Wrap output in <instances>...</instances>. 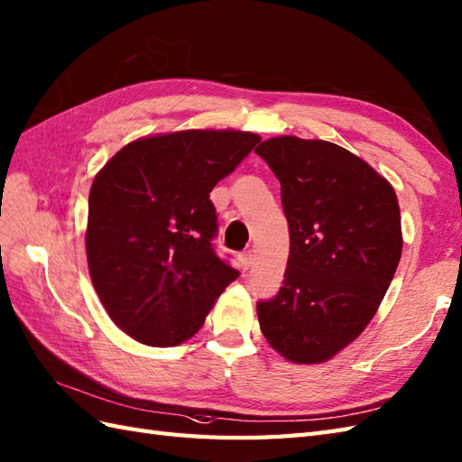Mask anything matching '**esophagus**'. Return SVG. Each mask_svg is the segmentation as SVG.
Returning a JSON list of instances; mask_svg holds the SVG:
<instances>
[{
	"label": "esophagus",
	"mask_w": 462,
	"mask_h": 462,
	"mask_svg": "<svg viewBox=\"0 0 462 462\" xmlns=\"http://www.w3.org/2000/svg\"><path fill=\"white\" fill-rule=\"evenodd\" d=\"M253 261H254V254L251 251H245L239 254V263L243 270H249L253 266Z\"/></svg>",
	"instance_id": "1"
}]
</instances>
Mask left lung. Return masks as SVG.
<instances>
[{
  "mask_svg": "<svg viewBox=\"0 0 462 462\" xmlns=\"http://www.w3.org/2000/svg\"><path fill=\"white\" fill-rule=\"evenodd\" d=\"M290 229L284 286L258 301L261 331L286 361L319 365L378 311L402 256L396 192L343 146L282 134L263 141Z\"/></svg>",
  "mask_w": 462,
  "mask_h": 462,
  "instance_id": "left-lung-1",
  "label": "left lung"
}]
</instances>
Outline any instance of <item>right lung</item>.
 <instances>
[{"label":"right lung","instance_id":"add662e5","mask_svg":"<svg viewBox=\"0 0 462 462\" xmlns=\"http://www.w3.org/2000/svg\"><path fill=\"white\" fill-rule=\"evenodd\" d=\"M261 137L235 129L149 134L96 174L88 199L92 284L121 331L149 346L194 337L239 273L211 246L209 192Z\"/></svg>","mask_w":462,"mask_h":462}]
</instances>
